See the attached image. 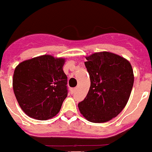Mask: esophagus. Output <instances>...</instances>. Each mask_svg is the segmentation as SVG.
I'll return each instance as SVG.
<instances>
[{"label":"esophagus","mask_w":152,"mask_h":152,"mask_svg":"<svg viewBox=\"0 0 152 152\" xmlns=\"http://www.w3.org/2000/svg\"><path fill=\"white\" fill-rule=\"evenodd\" d=\"M76 90H77V88H72V89H71V94L75 93V91H76Z\"/></svg>","instance_id":"esophagus-1"}]
</instances>
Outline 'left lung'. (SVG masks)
Segmentation results:
<instances>
[{"mask_svg": "<svg viewBox=\"0 0 152 152\" xmlns=\"http://www.w3.org/2000/svg\"><path fill=\"white\" fill-rule=\"evenodd\" d=\"M85 58L91 85L78 109L90 122H107L116 117L128 102L134 81L132 66L123 56L106 51Z\"/></svg>", "mask_w": 152, "mask_h": 152, "instance_id": "8db88e82", "label": "left lung"}]
</instances>
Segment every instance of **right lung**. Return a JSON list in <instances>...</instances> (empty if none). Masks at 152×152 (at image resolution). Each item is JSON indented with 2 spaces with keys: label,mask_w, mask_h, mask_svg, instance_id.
Listing matches in <instances>:
<instances>
[{
  "label": "right lung",
  "mask_w": 152,
  "mask_h": 152,
  "mask_svg": "<svg viewBox=\"0 0 152 152\" xmlns=\"http://www.w3.org/2000/svg\"><path fill=\"white\" fill-rule=\"evenodd\" d=\"M65 59L45 54L22 61L15 69L13 90L24 113L36 120L53 118L67 96Z\"/></svg>",
  "instance_id": "1"
}]
</instances>
